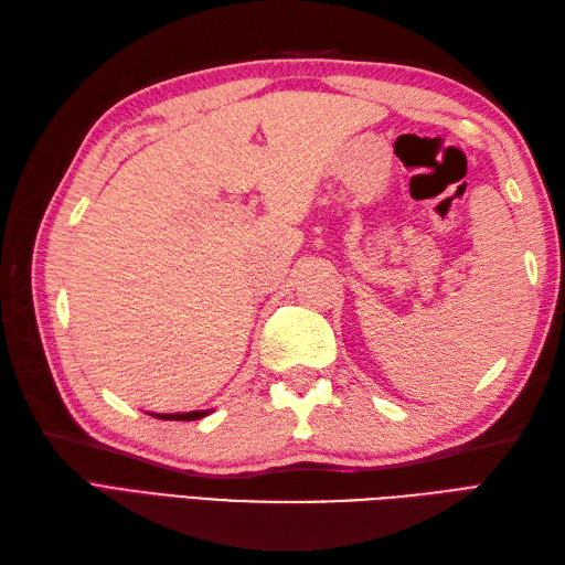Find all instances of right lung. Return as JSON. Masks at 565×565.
Segmentation results:
<instances>
[{"label": "right lung", "mask_w": 565, "mask_h": 565, "mask_svg": "<svg viewBox=\"0 0 565 565\" xmlns=\"http://www.w3.org/2000/svg\"><path fill=\"white\" fill-rule=\"evenodd\" d=\"M211 411H194V413H160V415H154V417H160V419H199V417H203V415H209Z\"/></svg>", "instance_id": "right-lung-1"}]
</instances>
